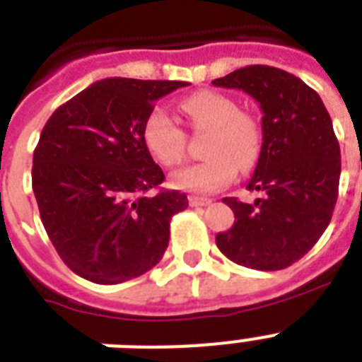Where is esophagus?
<instances>
[{
    "mask_svg": "<svg viewBox=\"0 0 362 362\" xmlns=\"http://www.w3.org/2000/svg\"><path fill=\"white\" fill-rule=\"evenodd\" d=\"M212 203V201H210L209 197H199V195H189V204H192V206H195V209H197V206H206V204H210Z\"/></svg>",
    "mask_w": 362,
    "mask_h": 362,
    "instance_id": "34e87169",
    "label": "esophagus"
}]
</instances>
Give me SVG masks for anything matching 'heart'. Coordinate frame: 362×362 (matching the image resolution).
<instances>
[{
    "label": "heart",
    "instance_id": "b5f03b06",
    "mask_svg": "<svg viewBox=\"0 0 362 362\" xmlns=\"http://www.w3.org/2000/svg\"><path fill=\"white\" fill-rule=\"evenodd\" d=\"M197 129L210 131L204 159L176 169L173 186L193 193H214L229 186L237 170L252 169L261 150V131L252 116L238 112L237 103L218 92H197L180 103ZM142 142L156 161L178 165L186 156V136L165 110L153 109L142 122Z\"/></svg>",
    "mask_w": 362,
    "mask_h": 362
}]
</instances>
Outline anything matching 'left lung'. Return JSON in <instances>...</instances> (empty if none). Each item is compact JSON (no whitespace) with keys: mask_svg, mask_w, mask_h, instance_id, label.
<instances>
[{"mask_svg":"<svg viewBox=\"0 0 362 362\" xmlns=\"http://www.w3.org/2000/svg\"><path fill=\"white\" fill-rule=\"evenodd\" d=\"M212 84L246 92L263 110V144L246 186L261 197L223 199L235 223L216 244L247 269H287L320 240L337 204L340 146L331 116L308 84L269 65H247Z\"/></svg>","mask_w":362,"mask_h":362,"instance_id":"left-lung-1","label":"left lung"}]
</instances>
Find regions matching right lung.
Masks as SVG:
<instances>
[{"mask_svg": "<svg viewBox=\"0 0 362 362\" xmlns=\"http://www.w3.org/2000/svg\"><path fill=\"white\" fill-rule=\"evenodd\" d=\"M187 82L105 78L54 110L33 152L41 221L64 263L93 284L144 274L169 246L186 193L150 189L163 170L142 142L153 103Z\"/></svg>", "mask_w": 362, "mask_h": 362, "instance_id": "right-lung-1", "label": "right lung"}]
</instances>
